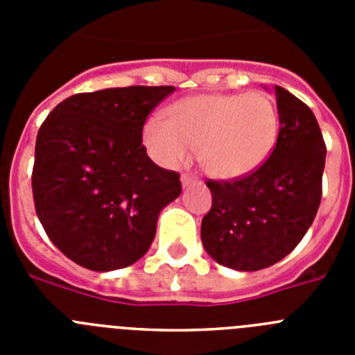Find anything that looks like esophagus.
Segmentation results:
<instances>
[{"mask_svg":"<svg viewBox=\"0 0 355 355\" xmlns=\"http://www.w3.org/2000/svg\"><path fill=\"white\" fill-rule=\"evenodd\" d=\"M193 183H197V178H193V175H190V174L181 175V184H183V188L190 187V184H193Z\"/></svg>","mask_w":355,"mask_h":355,"instance_id":"obj_1","label":"esophagus"}]
</instances>
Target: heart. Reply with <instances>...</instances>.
<instances>
[{"mask_svg":"<svg viewBox=\"0 0 355 355\" xmlns=\"http://www.w3.org/2000/svg\"><path fill=\"white\" fill-rule=\"evenodd\" d=\"M281 115L268 94H202L167 108L165 119L144 126V146L163 165L175 167L199 149L200 167L216 180H240L270 158Z\"/></svg>","mask_w":355,"mask_h":355,"instance_id":"obj_1","label":"heart"}]
</instances>
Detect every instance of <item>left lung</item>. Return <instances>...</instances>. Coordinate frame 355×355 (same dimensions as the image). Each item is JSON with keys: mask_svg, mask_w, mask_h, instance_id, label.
<instances>
[{"mask_svg": "<svg viewBox=\"0 0 355 355\" xmlns=\"http://www.w3.org/2000/svg\"><path fill=\"white\" fill-rule=\"evenodd\" d=\"M281 133L270 158L243 180L208 181L211 209L200 224L209 258L240 272L281 261L311 227L322 199L324 137L299 97L275 87Z\"/></svg>", "mask_w": 355, "mask_h": 355, "instance_id": "8db88e82", "label": "left lung"}]
</instances>
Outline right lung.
I'll use <instances>...</instances> for the list:
<instances>
[{"instance_id": "right-lung-1", "label": "right lung", "mask_w": 355, "mask_h": 355, "mask_svg": "<svg viewBox=\"0 0 355 355\" xmlns=\"http://www.w3.org/2000/svg\"><path fill=\"white\" fill-rule=\"evenodd\" d=\"M174 87H122L76 94L40 126L31 175L37 216L49 240L89 270L139 261L158 215L181 193L180 174L142 146L147 115Z\"/></svg>"}]
</instances>
